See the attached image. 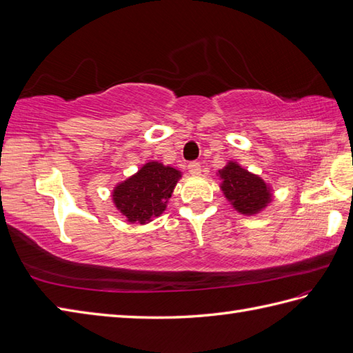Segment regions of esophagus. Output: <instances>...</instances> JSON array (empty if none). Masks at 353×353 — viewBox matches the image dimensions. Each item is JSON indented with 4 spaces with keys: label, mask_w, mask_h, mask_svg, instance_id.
I'll list each match as a JSON object with an SVG mask.
<instances>
[{
    "label": "esophagus",
    "mask_w": 353,
    "mask_h": 353,
    "mask_svg": "<svg viewBox=\"0 0 353 353\" xmlns=\"http://www.w3.org/2000/svg\"><path fill=\"white\" fill-rule=\"evenodd\" d=\"M188 172H190V174H192L193 176L201 175L202 169H201V165H199V163H197V161H192V163H188Z\"/></svg>",
    "instance_id": "1"
}]
</instances>
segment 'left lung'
<instances>
[{"mask_svg":"<svg viewBox=\"0 0 353 353\" xmlns=\"http://www.w3.org/2000/svg\"><path fill=\"white\" fill-rule=\"evenodd\" d=\"M219 175L223 194L230 205L244 216L261 212L272 201L271 187L261 176L239 166L236 161H229L225 168L219 170Z\"/></svg>","mask_w":353,"mask_h":353,"instance_id":"1","label":"left lung"}]
</instances>
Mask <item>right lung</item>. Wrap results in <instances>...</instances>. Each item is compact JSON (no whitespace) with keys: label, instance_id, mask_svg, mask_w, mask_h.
Returning a JSON list of instances; mask_svg holds the SVG:
<instances>
[{"label":"right lung","instance_id":"obj_1","mask_svg":"<svg viewBox=\"0 0 353 353\" xmlns=\"http://www.w3.org/2000/svg\"><path fill=\"white\" fill-rule=\"evenodd\" d=\"M179 178L181 172L178 169L159 161H148L114 188L112 199L127 221L145 225L166 210Z\"/></svg>","mask_w":353,"mask_h":353}]
</instances>
